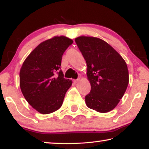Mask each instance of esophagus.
I'll list each match as a JSON object with an SVG mask.
<instances>
[{"instance_id":"1","label":"esophagus","mask_w":149,"mask_h":149,"mask_svg":"<svg viewBox=\"0 0 149 149\" xmlns=\"http://www.w3.org/2000/svg\"><path fill=\"white\" fill-rule=\"evenodd\" d=\"M79 81H80V79L79 78V79H74V84H77L78 82H79Z\"/></svg>"}]
</instances>
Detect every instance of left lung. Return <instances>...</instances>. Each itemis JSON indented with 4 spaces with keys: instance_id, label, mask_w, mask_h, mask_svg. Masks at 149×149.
I'll list each match as a JSON object with an SVG mask.
<instances>
[{
    "instance_id": "1",
    "label": "left lung",
    "mask_w": 149,
    "mask_h": 149,
    "mask_svg": "<svg viewBox=\"0 0 149 149\" xmlns=\"http://www.w3.org/2000/svg\"><path fill=\"white\" fill-rule=\"evenodd\" d=\"M75 41L86 61L87 75L91 87L85 96L86 105L99 112H110L127 89V64L114 48L99 38L80 36Z\"/></svg>"
}]
</instances>
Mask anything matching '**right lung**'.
Segmentation results:
<instances>
[{
    "label": "right lung",
    "instance_id": "right-lung-1",
    "mask_svg": "<svg viewBox=\"0 0 149 149\" xmlns=\"http://www.w3.org/2000/svg\"><path fill=\"white\" fill-rule=\"evenodd\" d=\"M71 39L56 36L42 42L29 54L19 72V85L27 102L37 112L48 114L62 107L72 80L65 79L62 57Z\"/></svg>",
    "mask_w": 149,
    "mask_h": 149
}]
</instances>
